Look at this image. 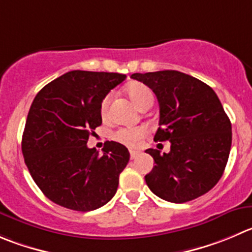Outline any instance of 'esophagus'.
I'll list each match as a JSON object with an SVG mask.
<instances>
[{"label":"esophagus","mask_w":252,"mask_h":252,"mask_svg":"<svg viewBox=\"0 0 252 252\" xmlns=\"http://www.w3.org/2000/svg\"><path fill=\"white\" fill-rule=\"evenodd\" d=\"M138 155H140V152H138V151H132V150L130 151L131 159H136V158L138 157Z\"/></svg>","instance_id":"obj_1"}]
</instances>
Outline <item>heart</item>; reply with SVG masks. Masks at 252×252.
Here are the masks:
<instances>
[{
    "mask_svg": "<svg viewBox=\"0 0 252 252\" xmlns=\"http://www.w3.org/2000/svg\"><path fill=\"white\" fill-rule=\"evenodd\" d=\"M126 93H127L128 97L131 101L138 107L142 109L146 105H152L153 102V95L151 89L146 86L142 83H132L126 88ZM110 99H111V94H107L106 96L102 99L101 105H100V112L101 116L105 117L107 114V107H109ZM147 136V130L145 127H122L115 131L112 133V138L116 140L117 142L122 143V145L127 146V147L136 148L142 143L143 138Z\"/></svg>",
    "mask_w": 252,
    "mask_h": 252,
    "instance_id": "heart-1",
    "label": "heart"
}]
</instances>
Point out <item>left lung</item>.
I'll return each instance as SVG.
<instances>
[{"label": "left lung", "instance_id": "8db88e82", "mask_svg": "<svg viewBox=\"0 0 252 252\" xmlns=\"http://www.w3.org/2000/svg\"><path fill=\"white\" fill-rule=\"evenodd\" d=\"M131 78L152 89L159 104L155 141H169L171 151L146 153L156 166L146 174L148 188L171 203H186L208 193L221 178L231 148V122L215 92L177 70L135 73Z\"/></svg>", "mask_w": 252, "mask_h": 252}]
</instances>
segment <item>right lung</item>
<instances>
[{
	"mask_svg": "<svg viewBox=\"0 0 252 252\" xmlns=\"http://www.w3.org/2000/svg\"><path fill=\"white\" fill-rule=\"evenodd\" d=\"M126 75L73 70L50 81L31 105L22 136L26 166L48 199L76 212L111 200L128 150L107 141L99 155L86 146L102 122L100 105Z\"/></svg>",
	"mask_w": 252,
	"mask_h": 252,
	"instance_id": "1",
	"label": "right lung"
}]
</instances>
